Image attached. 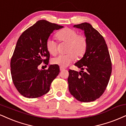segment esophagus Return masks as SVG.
<instances>
[{
  "label": "esophagus",
  "instance_id": "1",
  "mask_svg": "<svg viewBox=\"0 0 126 126\" xmlns=\"http://www.w3.org/2000/svg\"><path fill=\"white\" fill-rule=\"evenodd\" d=\"M65 70L64 68H63L62 67H60V71H63V70Z\"/></svg>",
  "mask_w": 126,
  "mask_h": 126
}]
</instances>
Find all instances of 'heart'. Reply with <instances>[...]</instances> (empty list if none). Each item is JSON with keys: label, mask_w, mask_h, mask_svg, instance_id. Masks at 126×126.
I'll use <instances>...</instances> for the list:
<instances>
[{"label": "heart", "mask_w": 126, "mask_h": 126, "mask_svg": "<svg viewBox=\"0 0 126 126\" xmlns=\"http://www.w3.org/2000/svg\"><path fill=\"white\" fill-rule=\"evenodd\" d=\"M59 41L67 43L66 54L59 55L52 59L53 64L64 67L74 61L77 57H81L87 49L88 40L84 34H78V32L72 28H65L56 34ZM47 50L51 55L55 56L57 53V43L54 39L48 38L46 40Z\"/></svg>", "instance_id": "b5f03b06"}]
</instances>
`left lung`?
I'll use <instances>...</instances> for the list:
<instances>
[{
  "instance_id": "obj_1",
  "label": "left lung",
  "mask_w": 126,
  "mask_h": 126,
  "mask_svg": "<svg viewBox=\"0 0 126 126\" xmlns=\"http://www.w3.org/2000/svg\"><path fill=\"white\" fill-rule=\"evenodd\" d=\"M74 28L84 30L88 46L83 58L75 64L81 70H69V90L78 100L90 102L99 98L106 89L111 74V59L104 37L90 24L82 23Z\"/></svg>"
}]
</instances>
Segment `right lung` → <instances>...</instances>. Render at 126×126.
Listing matches in <instances>:
<instances>
[{
  "mask_svg": "<svg viewBox=\"0 0 126 126\" xmlns=\"http://www.w3.org/2000/svg\"><path fill=\"white\" fill-rule=\"evenodd\" d=\"M62 28L41 20L24 31L18 39L10 61L11 75L15 87L25 97L37 98L48 93L59 74L58 65H50L47 70L37 67L43 62L48 65L50 54L46 40L53 30Z\"/></svg>",
  "mask_w": 126,
  "mask_h": 126,
  "instance_id": "obj_1",
  "label": "right lung"
}]
</instances>
